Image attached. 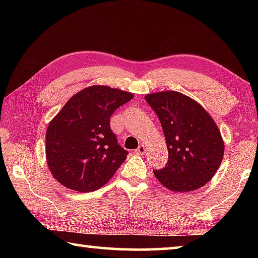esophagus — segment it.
<instances>
[{
    "label": "esophagus",
    "instance_id": "34e87169",
    "mask_svg": "<svg viewBox=\"0 0 258 258\" xmlns=\"http://www.w3.org/2000/svg\"><path fill=\"white\" fill-rule=\"evenodd\" d=\"M135 154H137V155H145L146 154V147L143 145H140L138 147V149L135 150Z\"/></svg>",
    "mask_w": 258,
    "mask_h": 258
}]
</instances>
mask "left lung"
Instances as JSON below:
<instances>
[{"label": "left lung", "mask_w": 258, "mask_h": 258, "mask_svg": "<svg viewBox=\"0 0 258 258\" xmlns=\"http://www.w3.org/2000/svg\"><path fill=\"white\" fill-rule=\"evenodd\" d=\"M160 120L168 150L163 169L154 171L161 184L174 192L198 190L220 167L224 141L220 128L202 104L176 91L146 95Z\"/></svg>", "instance_id": "obj_1"}]
</instances>
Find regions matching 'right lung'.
Instances as JSON below:
<instances>
[{"mask_svg": "<svg viewBox=\"0 0 258 258\" xmlns=\"http://www.w3.org/2000/svg\"><path fill=\"white\" fill-rule=\"evenodd\" d=\"M133 97L119 89L92 85L74 94L53 117L45 134V156L60 184L90 192L113 176L127 151L117 143L110 116Z\"/></svg>", "mask_w": 258, "mask_h": 258, "instance_id": "1", "label": "right lung"}]
</instances>
